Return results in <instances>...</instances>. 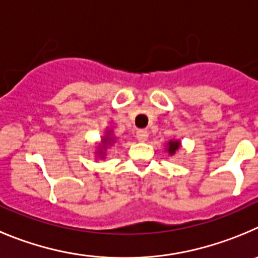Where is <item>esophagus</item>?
I'll return each instance as SVG.
<instances>
[{
	"label": "esophagus",
	"instance_id": "1",
	"mask_svg": "<svg viewBox=\"0 0 258 258\" xmlns=\"http://www.w3.org/2000/svg\"><path fill=\"white\" fill-rule=\"evenodd\" d=\"M148 136H149V134H148L146 130H138V131H136V139H138L139 141H145L146 139H148Z\"/></svg>",
	"mask_w": 258,
	"mask_h": 258
}]
</instances>
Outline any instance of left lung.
Here are the masks:
<instances>
[{
	"mask_svg": "<svg viewBox=\"0 0 258 258\" xmlns=\"http://www.w3.org/2000/svg\"><path fill=\"white\" fill-rule=\"evenodd\" d=\"M178 146H180V143L178 141H169L168 143V153L169 154H173L176 150L178 149Z\"/></svg>",
	"mask_w": 258,
	"mask_h": 258,
	"instance_id": "8db88e82",
	"label": "left lung"
}]
</instances>
